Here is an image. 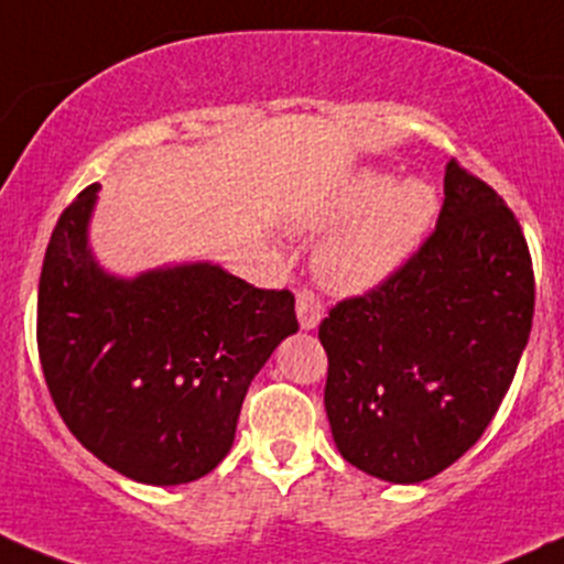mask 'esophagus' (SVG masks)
Masks as SVG:
<instances>
[{"instance_id": "esophagus-1", "label": "esophagus", "mask_w": 564, "mask_h": 564, "mask_svg": "<svg viewBox=\"0 0 564 564\" xmlns=\"http://www.w3.org/2000/svg\"><path fill=\"white\" fill-rule=\"evenodd\" d=\"M324 316V305L318 303V297L308 289L297 294V318H300V327L303 329H316L318 322Z\"/></svg>"}]
</instances>
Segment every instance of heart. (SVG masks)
Segmentation results:
<instances>
[{"mask_svg": "<svg viewBox=\"0 0 564 564\" xmlns=\"http://www.w3.org/2000/svg\"><path fill=\"white\" fill-rule=\"evenodd\" d=\"M436 209V187L420 176L392 180L379 169L349 174L303 215L308 229L338 226L316 250L318 281L338 294H366L382 286L423 246Z\"/></svg>", "mask_w": 564, "mask_h": 564, "instance_id": "obj_1", "label": "heart"}]
</instances>
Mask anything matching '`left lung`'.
Here are the masks:
<instances>
[{
  "instance_id": "8db88e82",
  "label": "left lung",
  "mask_w": 564,
  "mask_h": 564,
  "mask_svg": "<svg viewBox=\"0 0 564 564\" xmlns=\"http://www.w3.org/2000/svg\"><path fill=\"white\" fill-rule=\"evenodd\" d=\"M534 314L519 220L451 161L423 248L318 324L335 447L388 482H423L482 436L516 377Z\"/></svg>"
}]
</instances>
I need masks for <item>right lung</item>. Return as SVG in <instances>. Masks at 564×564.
Returning a JSON list of instances; mask_svg holds the SVG:
<instances>
[{
	"mask_svg": "<svg viewBox=\"0 0 564 564\" xmlns=\"http://www.w3.org/2000/svg\"><path fill=\"white\" fill-rule=\"evenodd\" d=\"M100 185L59 215L37 292V349L62 420L93 456L147 486L213 471L246 392L297 333L294 294L213 261L122 278L89 246Z\"/></svg>",
	"mask_w": 564,
	"mask_h": 564,
	"instance_id": "1",
	"label": "right lung"
}]
</instances>
